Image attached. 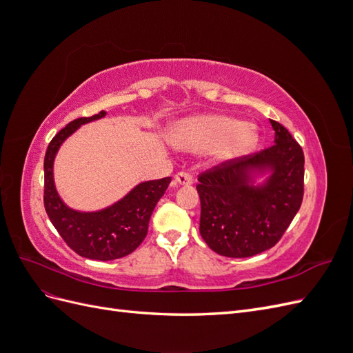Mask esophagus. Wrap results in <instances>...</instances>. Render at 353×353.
Instances as JSON below:
<instances>
[{
    "mask_svg": "<svg viewBox=\"0 0 353 353\" xmlns=\"http://www.w3.org/2000/svg\"><path fill=\"white\" fill-rule=\"evenodd\" d=\"M174 179H175V183L179 184V185H191V184H193V178H191L185 172H178Z\"/></svg>",
    "mask_w": 353,
    "mask_h": 353,
    "instance_id": "34e87169",
    "label": "esophagus"
}]
</instances>
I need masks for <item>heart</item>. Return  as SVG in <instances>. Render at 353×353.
I'll use <instances>...</instances> for the list:
<instances>
[{
    "mask_svg": "<svg viewBox=\"0 0 353 353\" xmlns=\"http://www.w3.org/2000/svg\"><path fill=\"white\" fill-rule=\"evenodd\" d=\"M169 141L181 152L210 150L213 163L225 165L250 154L259 143V134L236 117L197 114L170 128Z\"/></svg>",
    "mask_w": 353,
    "mask_h": 353,
    "instance_id": "obj_1",
    "label": "heart"
}]
</instances>
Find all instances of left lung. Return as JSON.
<instances>
[{
  "label": "left lung",
  "mask_w": 353,
  "mask_h": 353,
  "mask_svg": "<svg viewBox=\"0 0 353 353\" xmlns=\"http://www.w3.org/2000/svg\"><path fill=\"white\" fill-rule=\"evenodd\" d=\"M270 122L272 147L199 176L200 234L218 254L249 258L271 249L302 205V147L281 123Z\"/></svg>",
  "instance_id": "1"
}]
</instances>
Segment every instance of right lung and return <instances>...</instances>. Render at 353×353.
<instances>
[{"mask_svg":"<svg viewBox=\"0 0 353 353\" xmlns=\"http://www.w3.org/2000/svg\"><path fill=\"white\" fill-rule=\"evenodd\" d=\"M105 114L108 112L101 110L68 123L52 138L44 159V205L51 223L72 250L82 258L103 262L123 258L143 243L152 213L172 179L168 176L138 183L123 197L97 210H78L66 205L54 181L56 156L82 125L103 119Z\"/></svg>","mask_w":353,"mask_h":353,"instance_id":"1","label":"right lung"}]
</instances>
